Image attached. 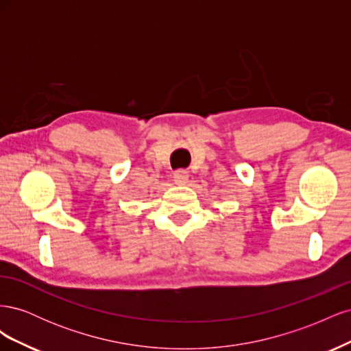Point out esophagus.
<instances>
[{
  "mask_svg": "<svg viewBox=\"0 0 351 351\" xmlns=\"http://www.w3.org/2000/svg\"><path fill=\"white\" fill-rule=\"evenodd\" d=\"M189 180V174L187 171H184V169H178V171L174 173V183L178 184V186H183L187 183Z\"/></svg>",
  "mask_w": 351,
  "mask_h": 351,
  "instance_id": "34e87169",
  "label": "esophagus"
}]
</instances>
